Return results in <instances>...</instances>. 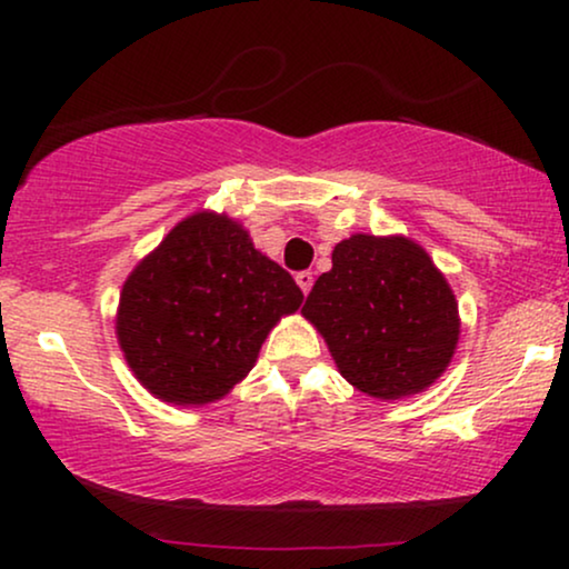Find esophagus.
Returning <instances> with one entry per match:
<instances>
[{"instance_id": "34e87169", "label": "esophagus", "mask_w": 569, "mask_h": 569, "mask_svg": "<svg viewBox=\"0 0 569 569\" xmlns=\"http://www.w3.org/2000/svg\"><path fill=\"white\" fill-rule=\"evenodd\" d=\"M295 279H298V284H300V290L302 292H310V287H313V271H310V269H306V271H298V274H295Z\"/></svg>"}]
</instances>
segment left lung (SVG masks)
I'll list each match as a JSON object with an SVG mask.
<instances>
[{
    "label": "left lung",
    "instance_id": "left-lung-1",
    "mask_svg": "<svg viewBox=\"0 0 569 569\" xmlns=\"http://www.w3.org/2000/svg\"><path fill=\"white\" fill-rule=\"evenodd\" d=\"M302 316L323 333L341 376L376 399L435 383L461 329L446 277L407 238L341 240Z\"/></svg>",
    "mask_w": 569,
    "mask_h": 569
}]
</instances>
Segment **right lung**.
Returning a JSON list of instances; mask_svg holds the SVG:
<instances>
[{
  "label": "right lung",
  "instance_id": "1",
  "mask_svg": "<svg viewBox=\"0 0 569 569\" xmlns=\"http://www.w3.org/2000/svg\"><path fill=\"white\" fill-rule=\"evenodd\" d=\"M300 302L290 271L256 251L240 224L199 212L131 271L116 331L139 383L199 407L246 378L271 326Z\"/></svg>",
  "mask_w": 569,
  "mask_h": 569
}]
</instances>
